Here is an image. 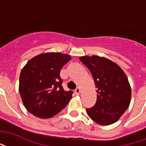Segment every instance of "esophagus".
<instances>
[{
  "label": "esophagus",
  "mask_w": 146,
  "mask_h": 146,
  "mask_svg": "<svg viewBox=\"0 0 146 146\" xmlns=\"http://www.w3.org/2000/svg\"><path fill=\"white\" fill-rule=\"evenodd\" d=\"M75 93H76V95H79L80 93V87H77V88L75 89Z\"/></svg>",
  "instance_id": "obj_1"
}]
</instances>
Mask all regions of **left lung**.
<instances>
[{"label":"left lung","mask_w":146,"mask_h":146,"mask_svg":"<svg viewBox=\"0 0 146 146\" xmlns=\"http://www.w3.org/2000/svg\"><path fill=\"white\" fill-rule=\"evenodd\" d=\"M80 60L90 70L98 93L95 106L87 109L88 115L100 125L114 123L131 102V89L125 73L117 64L105 57L81 56Z\"/></svg>","instance_id":"1"}]
</instances>
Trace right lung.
Here are the masks:
<instances>
[{
	"label": "right lung",
	"mask_w": 146,
	"mask_h": 146,
	"mask_svg": "<svg viewBox=\"0 0 146 146\" xmlns=\"http://www.w3.org/2000/svg\"><path fill=\"white\" fill-rule=\"evenodd\" d=\"M71 56L59 52H47L27 62L19 76L21 98L30 113L41 119L51 118L64 109L73 92L62 86L60 70Z\"/></svg>",
	"instance_id": "1"
}]
</instances>
